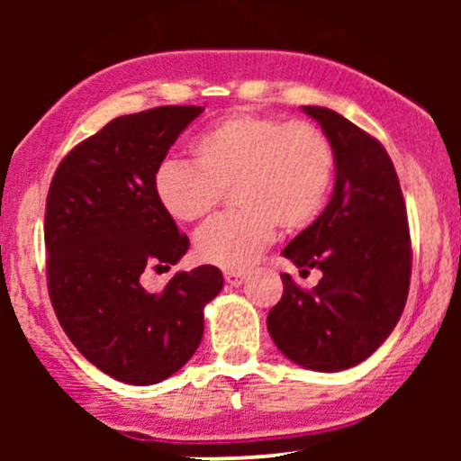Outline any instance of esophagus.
Masks as SVG:
<instances>
[{"label": "esophagus", "instance_id": "obj_1", "mask_svg": "<svg viewBox=\"0 0 461 461\" xmlns=\"http://www.w3.org/2000/svg\"><path fill=\"white\" fill-rule=\"evenodd\" d=\"M245 279H247V275L245 273H240V271H225V282L230 284V285H242L245 284Z\"/></svg>", "mask_w": 461, "mask_h": 461}]
</instances>
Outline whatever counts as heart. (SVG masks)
Returning a JSON list of instances; mask_svg holds the SVG:
<instances>
[{
  "label": "heart",
  "mask_w": 461,
  "mask_h": 461,
  "mask_svg": "<svg viewBox=\"0 0 461 461\" xmlns=\"http://www.w3.org/2000/svg\"><path fill=\"white\" fill-rule=\"evenodd\" d=\"M190 164L164 160L153 176V194L168 219L194 223L231 188L238 212L216 216L194 238L201 262L247 268L285 231L308 227L325 205L336 156L325 131L308 121L268 114L223 116L190 142Z\"/></svg>",
  "instance_id": "b5f03b06"
}]
</instances>
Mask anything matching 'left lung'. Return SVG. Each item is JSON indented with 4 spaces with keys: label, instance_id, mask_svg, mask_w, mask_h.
Listing matches in <instances>:
<instances>
[{
    "label": "left lung",
    "instance_id": "left-lung-1",
    "mask_svg": "<svg viewBox=\"0 0 461 461\" xmlns=\"http://www.w3.org/2000/svg\"><path fill=\"white\" fill-rule=\"evenodd\" d=\"M336 156L333 194L322 214L282 256L322 273L312 290L282 275L284 294L268 312L273 342L299 366L338 373L373 356L403 314L411 245L403 193L384 145L342 114L303 105Z\"/></svg>",
    "mask_w": 461,
    "mask_h": 461
}]
</instances>
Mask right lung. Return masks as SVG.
<instances>
[{"mask_svg": "<svg viewBox=\"0 0 461 461\" xmlns=\"http://www.w3.org/2000/svg\"><path fill=\"white\" fill-rule=\"evenodd\" d=\"M201 105H160L113 119L67 153L45 208L47 285L58 321L88 362L131 385L177 373L203 338V308L223 275L203 264L162 293L142 273L168 271L188 251L153 194V176Z\"/></svg>", "mask_w": 461, "mask_h": 461, "instance_id": "add662e5", "label": "right lung"}]
</instances>
